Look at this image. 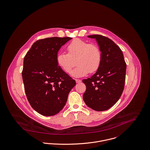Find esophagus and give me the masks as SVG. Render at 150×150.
<instances>
[{"label": "esophagus", "mask_w": 150, "mask_h": 150, "mask_svg": "<svg viewBox=\"0 0 150 150\" xmlns=\"http://www.w3.org/2000/svg\"><path fill=\"white\" fill-rule=\"evenodd\" d=\"M75 81H76V83H81V82H82V81H81V80L78 79H75Z\"/></svg>", "instance_id": "34e87169"}]
</instances>
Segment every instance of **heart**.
<instances>
[{
	"instance_id": "obj_1",
	"label": "heart",
	"mask_w": 150,
	"mask_h": 150,
	"mask_svg": "<svg viewBox=\"0 0 150 150\" xmlns=\"http://www.w3.org/2000/svg\"><path fill=\"white\" fill-rule=\"evenodd\" d=\"M68 53H59L56 57L58 65L65 72L70 73L75 65L77 66L72 72V75L76 77H81L88 72H96L101 64L102 54L99 45L96 43L79 38L72 41L67 46Z\"/></svg>"
}]
</instances>
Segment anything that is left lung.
<instances>
[{
    "label": "left lung",
    "mask_w": 150,
    "mask_h": 150,
    "mask_svg": "<svg viewBox=\"0 0 150 150\" xmlns=\"http://www.w3.org/2000/svg\"><path fill=\"white\" fill-rule=\"evenodd\" d=\"M88 37L96 39L102 59L96 73L83 80L86 86L83 100L91 109L104 111L113 106L123 92L127 64L121 49L112 40L99 34Z\"/></svg>",
    "instance_id": "left-lung-1"
}]
</instances>
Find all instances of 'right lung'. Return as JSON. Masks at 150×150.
<instances>
[{
    "instance_id": "obj_1",
    "label": "right lung",
    "mask_w": 150,
    "mask_h": 150,
    "mask_svg": "<svg viewBox=\"0 0 150 150\" xmlns=\"http://www.w3.org/2000/svg\"><path fill=\"white\" fill-rule=\"evenodd\" d=\"M71 38L38 40L24 57L22 75L25 91L31 106L43 116H53L62 110L76 84L56 61L59 50Z\"/></svg>"
}]
</instances>
